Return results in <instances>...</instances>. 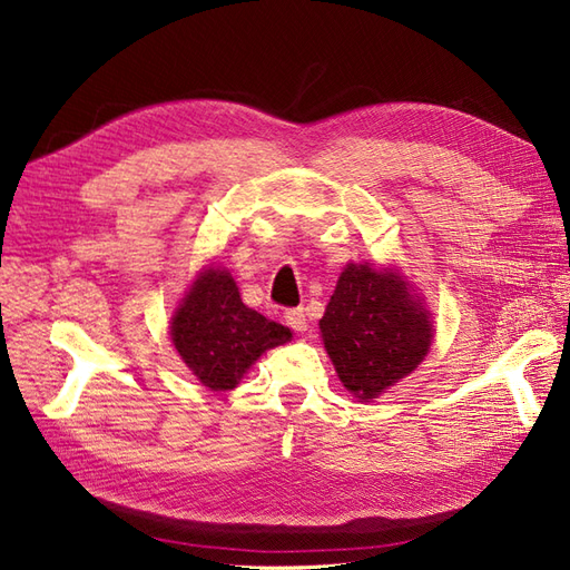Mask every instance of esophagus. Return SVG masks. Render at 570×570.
Here are the masks:
<instances>
[{
  "label": "esophagus",
  "instance_id": "obj_1",
  "mask_svg": "<svg viewBox=\"0 0 570 570\" xmlns=\"http://www.w3.org/2000/svg\"><path fill=\"white\" fill-rule=\"evenodd\" d=\"M286 322L294 332H305L307 330V320H305L303 307H291V311H286Z\"/></svg>",
  "mask_w": 570,
  "mask_h": 570
}]
</instances>
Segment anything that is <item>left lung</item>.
I'll use <instances>...</instances> for the list:
<instances>
[{
    "instance_id": "1",
    "label": "left lung",
    "mask_w": 570,
    "mask_h": 570,
    "mask_svg": "<svg viewBox=\"0 0 570 570\" xmlns=\"http://www.w3.org/2000/svg\"><path fill=\"white\" fill-rule=\"evenodd\" d=\"M320 330L338 380L363 401L411 375L432 341L425 307L394 272L367 265L341 272Z\"/></svg>"
}]
</instances>
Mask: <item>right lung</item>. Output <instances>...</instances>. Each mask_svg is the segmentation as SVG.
I'll return each mask as SVG.
<instances>
[{
	"mask_svg": "<svg viewBox=\"0 0 570 570\" xmlns=\"http://www.w3.org/2000/svg\"><path fill=\"white\" fill-rule=\"evenodd\" d=\"M171 338L195 377L226 392L267 348L286 344L291 332L250 311L229 272L207 269L178 307Z\"/></svg>",
	"mask_w": 570,
	"mask_h": 570,
	"instance_id": "obj_1",
	"label": "right lung"
}]
</instances>
